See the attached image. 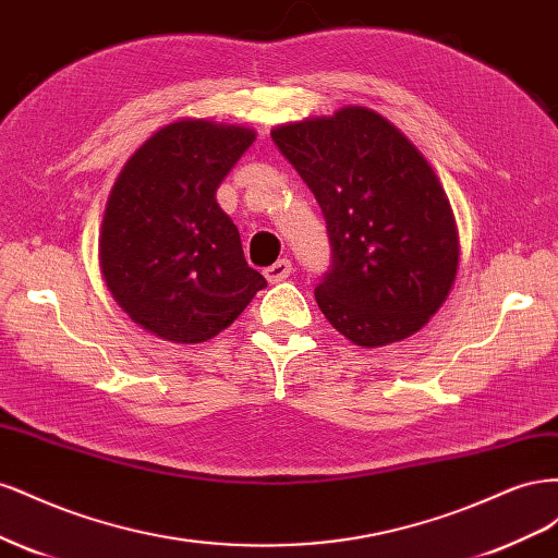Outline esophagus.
Returning <instances> with one entry per match:
<instances>
[{"instance_id":"obj_1","label":"esophagus","mask_w":558,"mask_h":558,"mask_svg":"<svg viewBox=\"0 0 558 558\" xmlns=\"http://www.w3.org/2000/svg\"><path fill=\"white\" fill-rule=\"evenodd\" d=\"M291 272H293V265H291V260H286V258H281V260H277L275 265H269V267H265V279L269 281V283H277V281H283L286 277H291Z\"/></svg>"}]
</instances>
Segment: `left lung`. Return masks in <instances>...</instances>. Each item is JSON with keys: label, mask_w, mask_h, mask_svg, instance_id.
Here are the masks:
<instances>
[{"label": "left lung", "mask_w": 558, "mask_h": 558, "mask_svg": "<svg viewBox=\"0 0 558 558\" xmlns=\"http://www.w3.org/2000/svg\"><path fill=\"white\" fill-rule=\"evenodd\" d=\"M272 142L324 214L330 269L314 295L332 328L373 349L428 324L453 283L459 240L424 156L363 107L281 125Z\"/></svg>", "instance_id": "8db88e82"}]
</instances>
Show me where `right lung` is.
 Returning <instances> with one entry per match:
<instances>
[{
  "instance_id": "add662e5",
  "label": "right lung",
  "mask_w": 558,
  "mask_h": 558,
  "mask_svg": "<svg viewBox=\"0 0 558 558\" xmlns=\"http://www.w3.org/2000/svg\"><path fill=\"white\" fill-rule=\"evenodd\" d=\"M253 140L240 125L177 121L128 160L113 185L99 240L105 281L134 324L160 340H211L267 286L216 202Z\"/></svg>"
}]
</instances>
